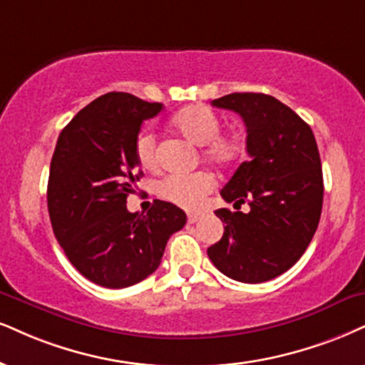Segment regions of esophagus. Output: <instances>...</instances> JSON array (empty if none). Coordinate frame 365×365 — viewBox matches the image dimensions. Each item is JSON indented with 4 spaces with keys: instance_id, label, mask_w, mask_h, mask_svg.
I'll use <instances>...</instances> for the list:
<instances>
[{
    "instance_id": "1",
    "label": "esophagus",
    "mask_w": 365,
    "mask_h": 365,
    "mask_svg": "<svg viewBox=\"0 0 365 365\" xmlns=\"http://www.w3.org/2000/svg\"><path fill=\"white\" fill-rule=\"evenodd\" d=\"M201 215L200 213H187V222L190 223H196L200 220Z\"/></svg>"
}]
</instances>
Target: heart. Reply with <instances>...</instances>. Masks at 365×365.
<instances>
[{"label":"heart","instance_id":"heart-1","mask_svg":"<svg viewBox=\"0 0 365 365\" xmlns=\"http://www.w3.org/2000/svg\"><path fill=\"white\" fill-rule=\"evenodd\" d=\"M173 127L182 137L203 147V157L218 168L237 164L245 154V140L238 133H220L222 120L213 110L203 105L182 108L174 115ZM135 155L145 169L157 168L155 138L150 133H140L135 140ZM213 178L206 173L170 174L157 182V195L184 210H196L213 190Z\"/></svg>","mask_w":365,"mask_h":365}]
</instances>
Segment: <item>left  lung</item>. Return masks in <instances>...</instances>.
<instances>
[{"instance_id": "obj_1", "label": "left lung", "mask_w": 365, "mask_h": 365, "mask_svg": "<svg viewBox=\"0 0 365 365\" xmlns=\"http://www.w3.org/2000/svg\"><path fill=\"white\" fill-rule=\"evenodd\" d=\"M211 105L235 111L247 127L249 160L220 195L237 210L247 203L250 211H215L225 232L208 257L235 281H271L298 262L320 222L323 173L317 140L307 121L269 94L232 93Z\"/></svg>"}]
</instances>
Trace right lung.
Listing matches in <instances>:
<instances>
[{"label": "right lung", "mask_w": 365, "mask_h": 365, "mask_svg": "<svg viewBox=\"0 0 365 365\" xmlns=\"http://www.w3.org/2000/svg\"><path fill=\"white\" fill-rule=\"evenodd\" d=\"M128 93H106L79 111L58 135L47 206L52 230L84 277L110 289L137 284L159 267L169 237L186 213L155 200L145 215L127 197L142 178L135 140L162 110Z\"/></svg>", "instance_id": "right-lung-1"}]
</instances>
